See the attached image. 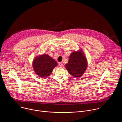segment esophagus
<instances>
[{
    "label": "esophagus",
    "instance_id": "1",
    "mask_svg": "<svg viewBox=\"0 0 122 122\" xmlns=\"http://www.w3.org/2000/svg\"><path fill=\"white\" fill-rule=\"evenodd\" d=\"M59 66H60V67H62V66H63V64L62 62H60L59 64Z\"/></svg>",
    "mask_w": 122,
    "mask_h": 122
}]
</instances>
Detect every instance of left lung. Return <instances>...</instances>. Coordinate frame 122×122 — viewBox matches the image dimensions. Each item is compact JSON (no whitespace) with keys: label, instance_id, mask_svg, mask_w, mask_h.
I'll return each instance as SVG.
<instances>
[{"label":"left lung","instance_id":"left-lung-1","mask_svg":"<svg viewBox=\"0 0 122 122\" xmlns=\"http://www.w3.org/2000/svg\"><path fill=\"white\" fill-rule=\"evenodd\" d=\"M87 60L81 50L74 51L70 55L66 68L71 75L80 77L84 73L87 68Z\"/></svg>","mask_w":122,"mask_h":122}]
</instances>
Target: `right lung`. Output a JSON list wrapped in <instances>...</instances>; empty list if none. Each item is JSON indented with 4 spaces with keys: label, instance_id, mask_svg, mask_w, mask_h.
I'll list each match as a JSON object with an SVG mask.
<instances>
[{
    "label": "right lung",
    "instance_id": "obj_1",
    "mask_svg": "<svg viewBox=\"0 0 122 122\" xmlns=\"http://www.w3.org/2000/svg\"><path fill=\"white\" fill-rule=\"evenodd\" d=\"M57 65V62L54 59L45 54L36 57L33 63L35 72L39 77L42 78L49 76Z\"/></svg>",
    "mask_w": 122,
    "mask_h": 122
}]
</instances>
